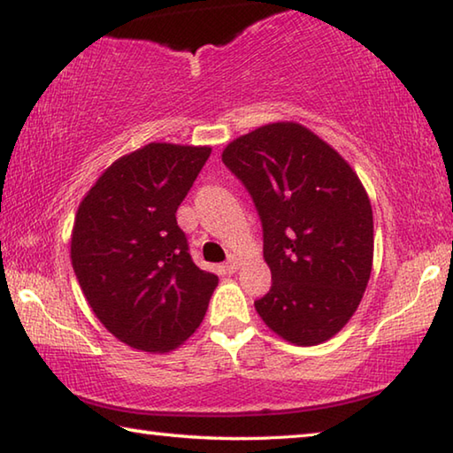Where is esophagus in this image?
<instances>
[{
  "instance_id": "1",
  "label": "esophagus",
  "mask_w": 453,
  "mask_h": 453,
  "mask_svg": "<svg viewBox=\"0 0 453 453\" xmlns=\"http://www.w3.org/2000/svg\"><path fill=\"white\" fill-rule=\"evenodd\" d=\"M224 270H226L227 273H234V272L237 270V262H235V259H229V262H226Z\"/></svg>"
}]
</instances>
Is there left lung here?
Masks as SVG:
<instances>
[{
  "label": "left lung",
  "instance_id": "8db88e82",
  "mask_svg": "<svg viewBox=\"0 0 453 453\" xmlns=\"http://www.w3.org/2000/svg\"><path fill=\"white\" fill-rule=\"evenodd\" d=\"M254 199L272 288L259 318L296 346L327 342L354 316L372 275L373 213L351 165L296 121L240 135L221 153Z\"/></svg>",
  "mask_w": 453,
  "mask_h": 453
}]
</instances>
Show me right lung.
Instances as JSON below:
<instances>
[{
  "label": "right lung",
  "mask_w": 453,
  "mask_h": 453,
  "mask_svg": "<svg viewBox=\"0 0 453 453\" xmlns=\"http://www.w3.org/2000/svg\"><path fill=\"white\" fill-rule=\"evenodd\" d=\"M210 153L143 145L107 167L75 213V278L96 318L129 348L172 351L208 311L218 275L194 264L175 211Z\"/></svg>",
  "instance_id": "right-lung-1"
}]
</instances>
